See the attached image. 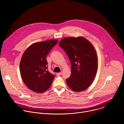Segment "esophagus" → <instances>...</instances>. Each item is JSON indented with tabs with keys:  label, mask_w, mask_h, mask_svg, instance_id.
I'll return each mask as SVG.
<instances>
[{
	"label": "esophagus",
	"mask_w": 124,
	"mask_h": 124,
	"mask_svg": "<svg viewBox=\"0 0 124 124\" xmlns=\"http://www.w3.org/2000/svg\"><path fill=\"white\" fill-rule=\"evenodd\" d=\"M61 74H62L61 72H60V73H57V74H56V76H57V77H59L60 76H61Z\"/></svg>",
	"instance_id": "esophagus-1"
}]
</instances>
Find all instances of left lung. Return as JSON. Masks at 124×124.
Masks as SVG:
<instances>
[{"label":"left lung","instance_id":"obj_1","mask_svg":"<svg viewBox=\"0 0 124 124\" xmlns=\"http://www.w3.org/2000/svg\"><path fill=\"white\" fill-rule=\"evenodd\" d=\"M59 46L66 52L71 63V75L66 79L68 86L75 92L86 90L97 71L98 58L94 46L83 37L64 38Z\"/></svg>","mask_w":124,"mask_h":124}]
</instances>
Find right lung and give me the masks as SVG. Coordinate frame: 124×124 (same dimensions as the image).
<instances>
[{
    "instance_id": "1",
    "label": "right lung",
    "mask_w": 124,
    "mask_h": 124,
    "mask_svg": "<svg viewBox=\"0 0 124 124\" xmlns=\"http://www.w3.org/2000/svg\"><path fill=\"white\" fill-rule=\"evenodd\" d=\"M58 42L51 39L35 43L23 53L20 65L21 75L25 85L34 92H45L54 80L55 76L47 70L46 56Z\"/></svg>"
}]
</instances>
